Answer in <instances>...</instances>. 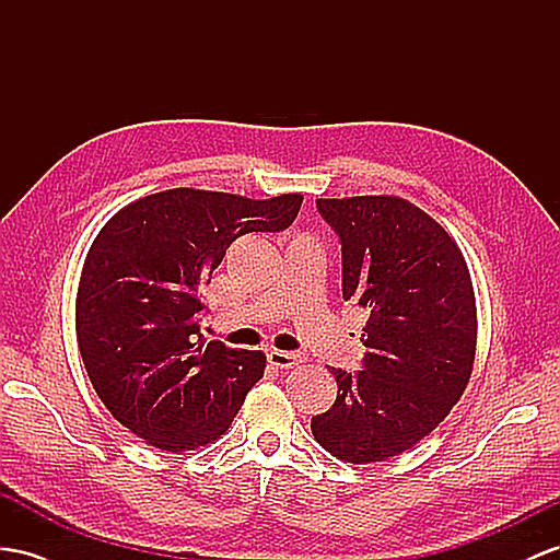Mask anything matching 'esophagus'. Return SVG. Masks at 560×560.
Wrapping results in <instances>:
<instances>
[{
  "mask_svg": "<svg viewBox=\"0 0 560 560\" xmlns=\"http://www.w3.org/2000/svg\"><path fill=\"white\" fill-rule=\"evenodd\" d=\"M267 360L275 369H293V366L303 362V357L295 354V352H285V350H269Z\"/></svg>",
  "mask_w": 560,
  "mask_h": 560,
  "instance_id": "1",
  "label": "esophagus"
}]
</instances>
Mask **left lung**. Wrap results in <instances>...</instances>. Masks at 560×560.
Masks as SVG:
<instances>
[{"label":"left lung","mask_w":560,"mask_h":560,"mask_svg":"<svg viewBox=\"0 0 560 560\" xmlns=\"http://www.w3.org/2000/svg\"><path fill=\"white\" fill-rule=\"evenodd\" d=\"M342 243V298L366 312L362 371L331 369L334 407L312 435L348 464L402 454L462 399L476 362L478 310L462 248L399 196L319 198Z\"/></svg>","instance_id":"1"}]
</instances>
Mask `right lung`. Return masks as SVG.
<instances>
[{
  "label": "right lung",
  "instance_id": "add662e5",
  "mask_svg": "<svg viewBox=\"0 0 560 560\" xmlns=\"http://www.w3.org/2000/svg\"><path fill=\"white\" fill-rule=\"evenodd\" d=\"M300 203L179 186L132 200L92 241L75 298L80 357L113 419L151 447H206L265 376V352L200 336L198 291L238 236L281 232Z\"/></svg>",
  "mask_w": 560,
  "mask_h": 560
}]
</instances>
